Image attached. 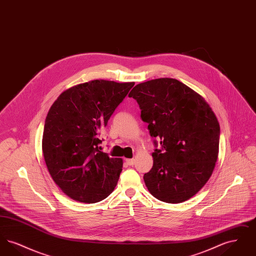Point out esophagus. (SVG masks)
Instances as JSON below:
<instances>
[{
    "instance_id": "obj_1",
    "label": "esophagus",
    "mask_w": 256,
    "mask_h": 256,
    "mask_svg": "<svg viewBox=\"0 0 256 256\" xmlns=\"http://www.w3.org/2000/svg\"><path fill=\"white\" fill-rule=\"evenodd\" d=\"M124 161H126V163L128 165H130V166H132V165H134V163H135V160H134V159L126 158Z\"/></svg>"
}]
</instances>
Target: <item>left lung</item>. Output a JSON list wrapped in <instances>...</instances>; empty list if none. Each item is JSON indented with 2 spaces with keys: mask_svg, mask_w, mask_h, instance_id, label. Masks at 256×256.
<instances>
[{
  "mask_svg": "<svg viewBox=\"0 0 256 256\" xmlns=\"http://www.w3.org/2000/svg\"><path fill=\"white\" fill-rule=\"evenodd\" d=\"M128 97L136 100L150 136L162 146L152 152V168L144 174L148 190L169 204L191 198L207 182L218 159L215 113L200 94L174 78L139 84Z\"/></svg>",
  "mask_w": 256,
  "mask_h": 256,
  "instance_id": "left-lung-1",
  "label": "left lung"
}]
</instances>
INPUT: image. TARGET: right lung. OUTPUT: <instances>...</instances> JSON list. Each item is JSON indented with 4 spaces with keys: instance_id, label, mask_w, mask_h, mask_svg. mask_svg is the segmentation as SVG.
I'll list each match as a JSON object with an SVG mask.
<instances>
[{
    "instance_id": "1",
    "label": "right lung",
    "mask_w": 256,
    "mask_h": 256,
    "mask_svg": "<svg viewBox=\"0 0 256 256\" xmlns=\"http://www.w3.org/2000/svg\"><path fill=\"white\" fill-rule=\"evenodd\" d=\"M134 86L91 80L65 90L50 106L42 152L52 178L72 200L95 204L117 185L122 158L100 152L98 135Z\"/></svg>"
}]
</instances>
